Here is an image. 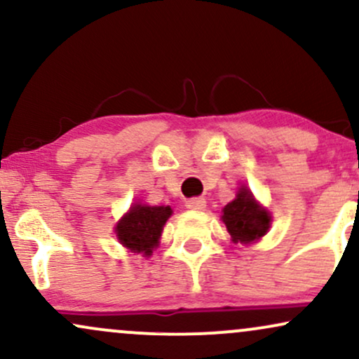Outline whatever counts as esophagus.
I'll return each mask as SVG.
<instances>
[{
  "mask_svg": "<svg viewBox=\"0 0 359 359\" xmlns=\"http://www.w3.org/2000/svg\"><path fill=\"white\" fill-rule=\"evenodd\" d=\"M185 205H187V209H192V211H203L205 208V199L204 197H192V199L185 203Z\"/></svg>",
  "mask_w": 359,
  "mask_h": 359,
  "instance_id": "esophagus-1",
  "label": "esophagus"
}]
</instances>
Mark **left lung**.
<instances>
[{
	"label": "left lung",
	"instance_id": "left-lung-1",
	"mask_svg": "<svg viewBox=\"0 0 359 359\" xmlns=\"http://www.w3.org/2000/svg\"><path fill=\"white\" fill-rule=\"evenodd\" d=\"M222 221L233 241H257L270 228V214L258 205L248 189H240L236 199L224 205Z\"/></svg>",
	"mask_w": 359,
	"mask_h": 359
}]
</instances>
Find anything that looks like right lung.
<instances>
[{
  "label": "right lung",
  "mask_w": 359,
  "mask_h": 359,
  "mask_svg": "<svg viewBox=\"0 0 359 359\" xmlns=\"http://www.w3.org/2000/svg\"><path fill=\"white\" fill-rule=\"evenodd\" d=\"M172 209L163 208H150V205L135 204L130 212L118 222L116 236L123 246L135 253L151 255V248L158 243L160 234H162L163 224L170 217Z\"/></svg>",
  "instance_id": "obj_1"
}]
</instances>
